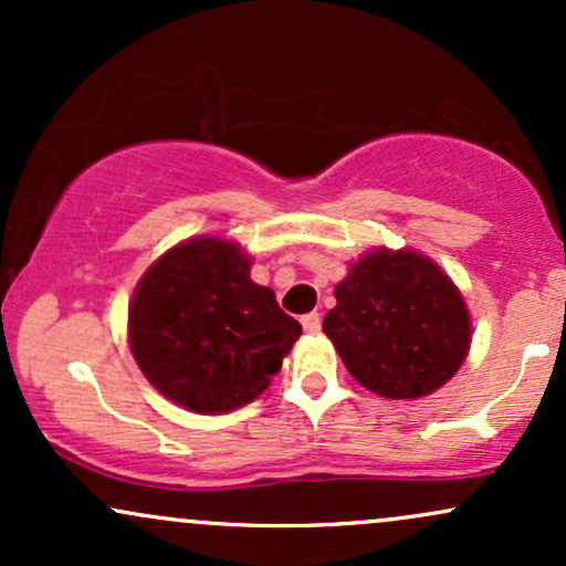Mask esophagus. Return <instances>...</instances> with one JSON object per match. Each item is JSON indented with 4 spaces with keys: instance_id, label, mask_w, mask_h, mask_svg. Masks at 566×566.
<instances>
[{
    "instance_id": "obj_1",
    "label": "esophagus",
    "mask_w": 566,
    "mask_h": 566,
    "mask_svg": "<svg viewBox=\"0 0 566 566\" xmlns=\"http://www.w3.org/2000/svg\"><path fill=\"white\" fill-rule=\"evenodd\" d=\"M301 324H303V329L308 335H316L322 329V316L319 314H305L303 319H301Z\"/></svg>"
}]
</instances>
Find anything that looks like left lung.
I'll use <instances>...</instances> for the list:
<instances>
[{
    "mask_svg": "<svg viewBox=\"0 0 566 566\" xmlns=\"http://www.w3.org/2000/svg\"><path fill=\"white\" fill-rule=\"evenodd\" d=\"M324 335L359 386L382 399L439 391L471 350L463 292L418 250L375 247L335 284Z\"/></svg>",
    "mask_w": 566,
    "mask_h": 566,
    "instance_id": "left-lung-1",
    "label": "left lung"
}]
</instances>
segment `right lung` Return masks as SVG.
<instances>
[{
	"label": "right lung",
	"instance_id": "obj_1",
	"mask_svg": "<svg viewBox=\"0 0 566 566\" xmlns=\"http://www.w3.org/2000/svg\"><path fill=\"white\" fill-rule=\"evenodd\" d=\"M250 269L252 255L231 239L191 237L140 276L127 343L165 399L223 415L258 399L282 369L303 327Z\"/></svg>",
	"mask_w": 566,
	"mask_h": 566
}]
</instances>
